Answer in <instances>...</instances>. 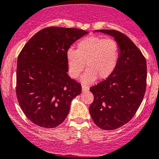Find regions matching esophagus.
Wrapping results in <instances>:
<instances>
[{
  "mask_svg": "<svg viewBox=\"0 0 159 159\" xmlns=\"http://www.w3.org/2000/svg\"><path fill=\"white\" fill-rule=\"evenodd\" d=\"M89 90V86L86 84H82V91L85 92V91H88Z\"/></svg>",
  "mask_w": 159,
  "mask_h": 159,
  "instance_id": "34e87169",
  "label": "esophagus"
}]
</instances>
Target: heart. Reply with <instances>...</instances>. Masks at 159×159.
Returning <instances> with one entry per match:
<instances>
[{
	"mask_svg": "<svg viewBox=\"0 0 159 159\" xmlns=\"http://www.w3.org/2000/svg\"><path fill=\"white\" fill-rule=\"evenodd\" d=\"M120 57V47L113 39L99 36H88L80 40L76 50L66 51L69 72L71 78H77L85 68L88 70L82 77L83 83H92L97 78H109L116 70Z\"/></svg>",
	"mask_w": 159,
	"mask_h": 159,
	"instance_id": "heart-1",
	"label": "heart"
}]
</instances>
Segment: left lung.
<instances>
[{"mask_svg":"<svg viewBox=\"0 0 159 159\" xmlns=\"http://www.w3.org/2000/svg\"><path fill=\"white\" fill-rule=\"evenodd\" d=\"M120 47L116 70L109 78L91 87L94 99L90 114L102 130H116L131 120L139 109L146 88V61L133 41L123 33L102 29Z\"/></svg>","mask_w":159,"mask_h":159,"instance_id":"obj_1","label":"left lung"}]
</instances>
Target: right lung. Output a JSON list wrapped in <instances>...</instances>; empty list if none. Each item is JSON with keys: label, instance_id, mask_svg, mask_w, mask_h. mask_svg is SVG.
<instances>
[{"label": "right lung", "instance_id": "add662e5", "mask_svg": "<svg viewBox=\"0 0 159 159\" xmlns=\"http://www.w3.org/2000/svg\"><path fill=\"white\" fill-rule=\"evenodd\" d=\"M88 31L74 28L48 27L29 40L18 56L16 93L25 116L41 128L64 121L81 84L71 79L66 51Z\"/></svg>", "mask_w": 159, "mask_h": 159}]
</instances>
